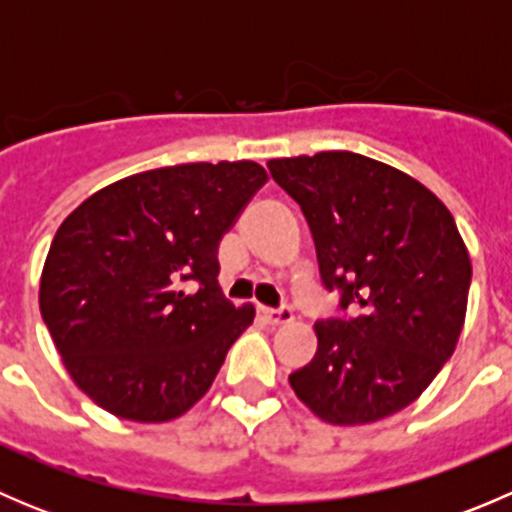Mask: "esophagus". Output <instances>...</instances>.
<instances>
[{"mask_svg":"<svg viewBox=\"0 0 512 512\" xmlns=\"http://www.w3.org/2000/svg\"><path fill=\"white\" fill-rule=\"evenodd\" d=\"M260 314H262V317H265L270 324H287V322H292V317H294L292 307H287V304H282V307H277V309L262 307Z\"/></svg>","mask_w":512,"mask_h":512,"instance_id":"34e87169","label":"esophagus"}]
</instances>
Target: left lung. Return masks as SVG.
Segmentation results:
<instances>
[{
  "instance_id": "obj_1",
  "label": "left lung",
  "mask_w": 512,
  "mask_h": 512,
  "mask_svg": "<svg viewBox=\"0 0 512 512\" xmlns=\"http://www.w3.org/2000/svg\"><path fill=\"white\" fill-rule=\"evenodd\" d=\"M302 208L319 277L342 317L314 322L317 354L289 374L322 421L356 426L406 409L456 349L471 257L446 205L411 175L349 151L277 158Z\"/></svg>"
}]
</instances>
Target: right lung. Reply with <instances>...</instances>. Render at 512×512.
Returning a JSON list of instances; mask_svg holds the SVG:
<instances>
[{
	"instance_id": "1",
	"label": "right lung",
	"mask_w": 512,
	"mask_h": 512,
	"mask_svg": "<svg viewBox=\"0 0 512 512\" xmlns=\"http://www.w3.org/2000/svg\"><path fill=\"white\" fill-rule=\"evenodd\" d=\"M267 173L183 163L106 185L56 230L39 307L66 371L118 418L160 423L203 399L255 319L218 285L220 240Z\"/></svg>"
}]
</instances>
